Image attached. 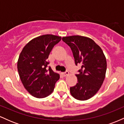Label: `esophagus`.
<instances>
[{
	"label": "esophagus",
	"instance_id": "34e87169",
	"mask_svg": "<svg viewBox=\"0 0 124 124\" xmlns=\"http://www.w3.org/2000/svg\"><path fill=\"white\" fill-rule=\"evenodd\" d=\"M62 74L63 76H67V75H69V72H68V71H66V72H63V73H62Z\"/></svg>",
	"mask_w": 124,
	"mask_h": 124
}]
</instances>
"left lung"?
<instances>
[{"label": "left lung", "mask_w": 124, "mask_h": 124, "mask_svg": "<svg viewBox=\"0 0 124 124\" xmlns=\"http://www.w3.org/2000/svg\"><path fill=\"white\" fill-rule=\"evenodd\" d=\"M62 40L73 52L75 65H82L76 74L78 83L70 88L71 94L79 100L90 99L99 90L105 79L107 61L104 54L93 39L86 37H65Z\"/></svg>", "instance_id": "obj_1"}]
</instances>
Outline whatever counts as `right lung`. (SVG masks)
Returning <instances> with one entry per match:
<instances>
[{"instance_id":"add662e5","label":"right lung","mask_w":124,"mask_h":124,"mask_svg":"<svg viewBox=\"0 0 124 124\" xmlns=\"http://www.w3.org/2000/svg\"><path fill=\"white\" fill-rule=\"evenodd\" d=\"M61 40L59 36L41 35L27 44L20 54L17 62L20 78L25 89L35 97L49 96L60 78L48 66V58L54 45Z\"/></svg>"}]
</instances>
